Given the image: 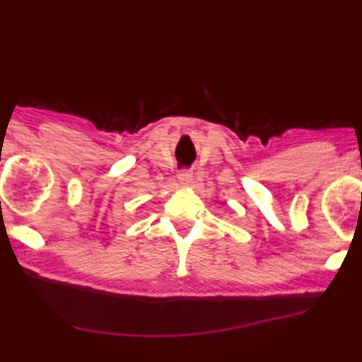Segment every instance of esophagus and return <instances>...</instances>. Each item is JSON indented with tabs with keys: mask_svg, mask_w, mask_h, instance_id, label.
<instances>
[{
	"mask_svg": "<svg viewBox=\"0 0 362 362\" xmlns=\"http://www.w3.org/2000/svg\"><path fill=\"white\" fill-rule=\"evenodd\" d=\"M192 180V174L188 170H182L179 174V182L180 183H188Z\"/></svg>",
	"mask_w": 362,
	"mask_h": 362,
	"instance_id": "obj_1",
	"label": "esophagus"
}]
</instances>
